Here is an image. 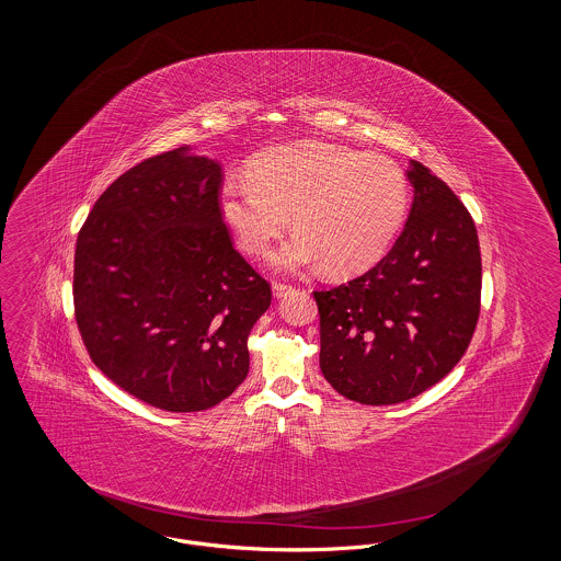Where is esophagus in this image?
<instances>
[{"instance_id": "obj_1", "label": "esophagus", "mask_w": 561, "mask_h": 561, "mask_svg": "<svg viewBox=\"0 0 561 561\" xmlns=\"http://www.w3.org/2000/svg\"><path fill=\"white\" fill-rule=\"evenodd\" d=\"M290 293H293V286L279 284V282L273 284V296H275V298H284V296H288Z\"/></svg>"}]
</instances>
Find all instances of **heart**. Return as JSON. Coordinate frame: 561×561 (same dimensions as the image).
I'll return each mask as SVG.
<instances>
[{"label": "heart", "instance_id": "1", "mask_svg": "<svg viewBox=\"0 0 561 561\" xmlns=\"http://www.w3.org/2000/svg\"><path fill=\"white\" fill-rule=\"evenodd\" d=\"M248 174L222 183L220 216L248 254H261L293 213L296 231L267 256L282 273L321 265L332 275L359 273L391 248L408 214L400 165L343 145H277L250 161Z\"/></svg>", "mask_w": 561, "mask_h": 561}]
</instances>
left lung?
Masks as SVG:
<instances>
[{
	"label": "left lung",
	"mask_w": 561,
	"mask_h": 561,
	"mask_svg": "<svg viewBox=\"0 0 561 561\" xmlns=\"http://www.w3.org/2000/svg\"><path fill=\"white\" fill-rule=\"evenodd\" d=\"M414 202L400 238L370 271L313 293L320 368L347 400H412L453 370L480 318V240L471 214L427 165L405 170Z\"/></svg>",
	"instance_id": "8db88e82"
}]
</instances>
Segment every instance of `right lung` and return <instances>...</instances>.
Wrapping results in <instances>:
<instances>
[{"instance_id":"obj_1","label":"right lung","mask_w":561,"mask_h":561,"mask_svg":"<svg viewBox=\"0 0 561 561\" xmlns=\"http://www.w3.org/2000/svg\"><path fill=\"white\" fill-rule=\"evenodd\" d=\"M220 163L193 147L138 163L99 197L76 245L73 300L96 368L136 400L199 412L250 370L267 282L233 248Z\"/></svg>"}]
</instances>
